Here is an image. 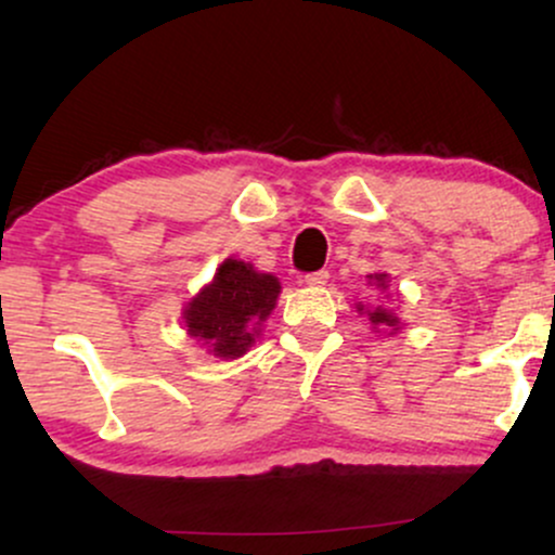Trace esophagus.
I'll return each mask as SVG.
<instances>
[{"label":"esophagus","instance_id":"obj_1","mask_svg":"<svg viewBox=\"0 0 555 555\" xmlns=\"http://www.w3.org/2000/svg\"><path fill=\"white\" fill-rule=\"evenodd\" d=\"M305 284L308 286H323L328 282V271H313V273H308V276L302 279Z\"/></svg>","mask_w":555,"mask_h":555}]
</instances>
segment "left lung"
Wrapping results in <instances>:
<instances>
[{"instance_id":"left-lung-1","label":"left lung","mask_w":555,"mask_h":555,"mask_svg":"<svg viewBox=\"0 0 555 555\" xmlns=\"http://www.w3.org/2000/svg\"><path fill=\"white\" fill-rule=\"evenodd\" d=\"M371 284H375V289H386V282H388V273H371ZM358 310H362V305ZM367 313V321L373 323V328H391V334L393 331L399 328V318H397V313H391V310H386L384 305H375V308H371V310H365Z\"/></svg>"}]
</instances>
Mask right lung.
<instances>
[{
	"label": "right lung",
	"instance_id": "obj_1",
	"mask_svg": "<svg viewBox=\"0 0 555 555\" xmlns=\"http://www.w3.org/2000/svg\"><path fill=\"white\" fill-rule=\"evenodd\" d=\"M279 284L271 273H260L245 260L227 258L216 269L211 284L203 286L184 308V326L216 358H242L256 344L260 323L276 308Z\"/></svg>",
	"mask_w": 555,
	"mask_h": 555
}]
</instances>
